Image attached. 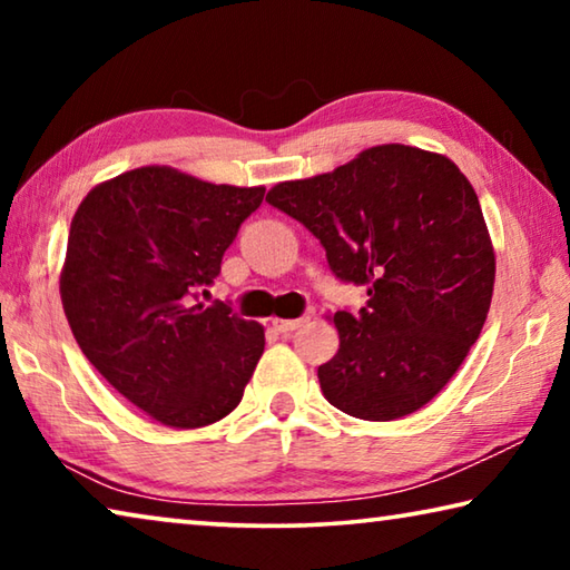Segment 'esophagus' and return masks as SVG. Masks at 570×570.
<instances>
[{"mask_svg":"<svg viewBox=\"0 0 570 570\" xmlns=\"http://www.w3.org/2000/svg\"><path fill=\"white\" fill-rule=\"evenodd\" d=\"M308 322V316H298V320H274V330L282 332V334H288V332H296L298 326H304Z\"/></svg>","mask_w":570,"mask_h":570,"instance_id":"esophagus-1","label":"esophagus"}]
</instances>
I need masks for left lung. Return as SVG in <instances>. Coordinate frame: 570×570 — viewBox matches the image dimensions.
Masks as SVG:
<instances>
[{
	"label": "left lung",
	"instance_id": "1",
	"mask_svg": "<svg viewBox=\"0 0 570 570\" xmlns=\"http://www.w3.org/2000/svg\"><path fill=\"white\" fill-rule=\"evenodd\" d=\"M266 200L370 296L356 316H332L340 352L320 366L324 397L372 422L424 407L465 362L493 298L495 250L470 180L440 153L390 142L276 183Z\"/></svg>",
	"mask_w": 570,
	"mask_h": 570
}]
</instances>
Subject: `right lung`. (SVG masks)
I'll return each mask as SVG.
<instances>
[{
	"mask_svg": "<svg viewBox=\"0 0 570 570\" xmlns=\"http://www.w3.org/2000/svg\"><path fill=\"white\" fill-rule=\"evenodd\" d=\"M264 193L142 166L95 186L75 210L60 274L70 330L95 370L168 428L224 420L262 360V324L193 298Z\"/></svg>",
	"mask_w": 570,
	"mask_h": 570,
	"instance_id": "1",
	"label": "right lung"
}]
</instances>
